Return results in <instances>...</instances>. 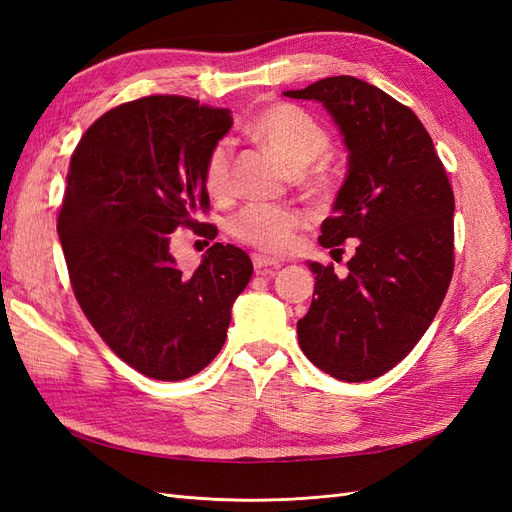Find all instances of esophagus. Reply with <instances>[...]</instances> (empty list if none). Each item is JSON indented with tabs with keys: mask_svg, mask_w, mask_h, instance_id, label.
I'll use <instances>...</instances> for the list:
<instances>
[{
	"mask_svg": "<svg viewBox=\"0 0 512 512\" xmlns=\"http://www.w3.org/2000/svg\"><path fill=\"white\" fill-rule=\"evenodd\" d=\"M252 262H254V269H256L258 275H267L271 269L280 267V260L269 258V256H262V254H254Z\"/></svg>",
	"mask_w": 512,
	"mask_h": 512,
	"instance_id": "esophagus-1",
	"label": "esophagus"
}]
</instances>
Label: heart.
Segmentation results:
<instances>
[{
  "mask_svg": "<svg viewBox=\"0 0 512 512\" xmlns=\"http://www.w3.org/2000/svg\"><path fill=\"white\" fill-rule=\"evenodd\" d=\"M247 132L273 151L290 170H299L297 183L309 194H322L329 188V179L322 168H305L314 162L329 145V134L303 108L277 102L258 111L247 123ZM230 158L228 141L215 143L203 166V183L211 196L224 198L230 192ZM305 224L301 209L290 205H247L232 220V235L241 243L252 245L267 254H286L297 232Z\"/></svg>",
  "mask_w": 512,
  "mask_h": 512,
  "instance_id": "1",
  "label": "heart"
}]
</instances>
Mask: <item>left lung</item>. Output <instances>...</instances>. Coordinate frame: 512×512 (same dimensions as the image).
<instances>
[{"label":"left lung","mask_w":512,"mask_h":512,"mask_svg":"<svg viewBox=\"0 0 512 512\" xmlns=\"http://www.w3.org/2000/svg\"><path fill=\"white\" fill-rule=\"evenodd\" d=\"M316 100L344 134L348 175L322 247L359 239L348 273L309 262V312L297 322L305 356L344 382L393 369L425 335L455 267V196L431 136L408 106L354 76H329L284 91Z\"/></svg>","instance_id":"obj_1"}]
</instances>
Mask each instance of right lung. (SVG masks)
Returning <instances> with one entry per match:
<instances>
[{
    "mask_svg": "<svg viewBox=\"0 0 512 512\" xmlns=\"http://www.w3.org/2000/svg\"><path fill=\"white\" fill-rule=\"evenodd\" d=\"M230 126L228 108L147 96L104 113L72 153L57 232L74 297L108 348L153 380H185L218 356L254 271L230 243H213L192 275L170 254L179 226L218 237L196 218L209 209L205 160Z\"/></svg>",
    "mask_w": 512,
    "mask_h": 512,
    "instance_id": "add662e5",
    "label": "right lung"
}]
</instances>
